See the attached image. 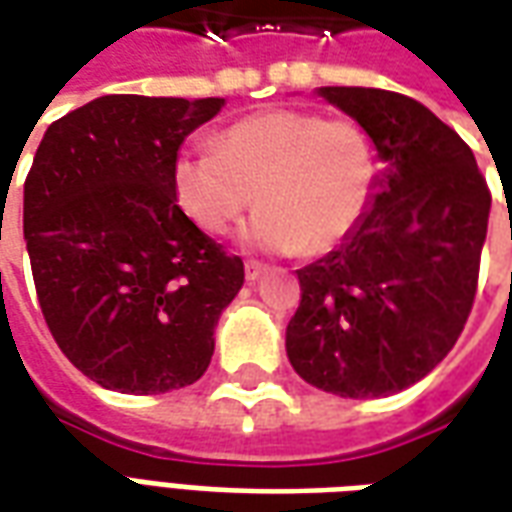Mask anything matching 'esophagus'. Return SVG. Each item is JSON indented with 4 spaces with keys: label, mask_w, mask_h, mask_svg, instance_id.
Returning a JSON list of instances; mask_svg holds the SVG:
<instances>
[{
    "label": "esophagus",
    "mask_w": 512,
    "mask_h": 512,
    "mask_svg": "<svg viewBox=\"0 0 512 512\" xmlns=\"http://www.w3.org/2000/svg\"><path fill=\"white\" fill-rule=\"evenodd\" d=\"M244 274H246V282H249V285H255L257 279L266 274V266H263V263H257V260H246Z\"/></svg>",
    "instance_id": "obj_1"
}]
</instances>
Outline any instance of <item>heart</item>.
<instances>
[{"mask_svg":"<svg viewBox=\"0 0 512 512\" xmlns=\"http://www.w3.org/2000/svg\"><path fill=\"white\" fill-rule=\"evenodd\" d=\"M378 153L354 120L304 109H266L213 136V150H183L172 164L180 211L202 233L222 235L241 213L246 244L266 252L321 255L354 233L370 211Z\"/></svg>","mask_w":512,"mask_h":512,"instance_id":"obj_1","label":"heart"}]
</instances>
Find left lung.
Segmentation results:
<instances>
[{"mask_svg":"<svg viewBox=\"0 0 512 512\" xmlns=\"http://www.w3.org/2000/svg\"><path fill=\"white\" fill-rule=\"evenodd\" d=\"M378 153L370 211L329 255L299 268L285 332L293 370L340 397H386L439 365L472 312L491 194L461 136L414 98L318 87Z\"/></svg>","mask_w":512,"mask_h":512,"instance_id":"left-lung-1","label":"left lung"}]
</instances>
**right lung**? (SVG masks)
I'll return each instance as SVG.
<instances>
[{"instance_id": "obj_1", "label": "right lung", "mask_w": 512, "mask_h": 512, "mask_svg": "<svg viewBox=\"0 0 512 512\" xmlns=\"http://www.w3.org/2000/svg\"><path fill=\"white\" fill-rule=\"evenodd\" d=\"M224 98L104 95L46 128L24 183L40 310L84 376L161 395L208 370L241 257L180 211L172 164Z\"/></svg>"}]
</instances>
